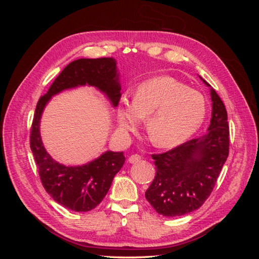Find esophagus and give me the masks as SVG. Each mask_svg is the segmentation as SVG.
I'll return each mask as SVG.
<instances>
[{
  "instance_id": "obj_1",
  "label": "esophagus",
  "mask_w": 259,
  "mask_h": 259,
  "mask_svg": "<svg viewBox=\"0 0 259 259\" xmlns=\"http://www.w3.org/2000/svg\"><path fill=\"white\" fill-rule=\"evenodd\" d=\"M140 159H142V158H140L139 154H132L130 158H128V162L132 163V164H134V163L139 162Z\"/></svg>"
}]
</instances>
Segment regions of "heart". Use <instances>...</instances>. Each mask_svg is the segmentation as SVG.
Masks as SVG:
<instances>
[{"label":"heart","mask_w":259,"mask_h":259,"mask_svg":"<svg viewBox=\"0 0 259 259\" xmlns=\"http://www.w3.org/2000/svg\"><path fill=\"white\" fill-rule=\"evenodd\" d=\"M207 114L205 97L169 75H159L140 83L135 97L123 96L116 108L122 134L135 132L147 119V131L160 148L186 143L202 126Z\"/></svg>","instance_id":"obj_1"}]
</instances>
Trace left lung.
Here are the masks:
<instances>
[{"mask_svg":"<svg viewBox=\"0 0 259 259\" xmlns=\"http://www.w3.org/2000/svg\"><path fill=\"white\" fill-rule=\"evenodd\" d=\"M209 88L211 117L205 135L173 150L153 154L156 174L145 197L159 214L183 216L198 209L209 197L229 153V126L225 105Z\"/></svg>","mask_w":259,"mask_h":259,"instance_id":"left-lung-1","label":"left lung"}]
</instances>
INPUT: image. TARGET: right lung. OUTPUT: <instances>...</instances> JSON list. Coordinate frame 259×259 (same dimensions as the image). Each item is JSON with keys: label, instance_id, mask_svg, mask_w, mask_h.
I'll use <instances>...</instances> for the list:
<instances>
[{"label": "right lung", "instance_id": "obj_1", "mask_svg": "<svg viewBox=\"0 0 259 259\" xmlns=\"http://www.w3.org/2000/svg\"><path fill=\"white\" fill-rule=\"evenodd\" d=\"M92 86L115 108L121 98L120 73L113 58H80L62 70L48 93L38 99L30 135V147L45 190L58 204L74 211L95 208L106 197L112 180L125 162L122 151L107 150L82 165L67 166L46 151L41 137V119L52 97L61 92Z\"/></svg>", "mask_w": 259, "mask_h": 259}]
</instances>
